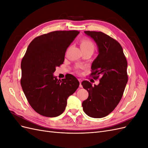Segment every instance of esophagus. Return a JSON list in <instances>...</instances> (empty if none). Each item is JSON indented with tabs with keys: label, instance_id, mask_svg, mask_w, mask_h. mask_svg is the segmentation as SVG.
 Listing matches in <instances>:
<instances>
[{
	"label": "esophagus",
	"instance_id": "34e87169",
	"mask_svg": "<svg viewBox=\"0 0 148 148\" xmlns=\"http://www.w3.org/2000/svg\"><path fill=\"white\" fill-rule=\"evenodd\" d=\"M78 81L79 82V87H82V80L81 79H78Z\"/></svg>",
	"mask_w": 148,
	"mask_h": 148
}]
</instances>
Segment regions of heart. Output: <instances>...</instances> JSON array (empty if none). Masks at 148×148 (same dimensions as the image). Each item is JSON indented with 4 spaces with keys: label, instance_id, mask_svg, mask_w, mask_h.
Wrapping results in <instances>:
<instances>
[{
    "label": "heart",
    "instance_id": "obj_1",
    "mask_svg": "<svg viewBox=\"0 0 148 148\" xmlns=\"http://www.w3.org/2000/svg\"><path fill=\"white\" fill-rule=\"evenodd\" d=\"M80 47H81L82 51H94L95 49V45L94 43L87 38H84L81 41L80 44Z\"/></svg>",
    "mask_w": 148,
    "mask_h": 148
}]
</instances>
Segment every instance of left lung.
<instances>
[{"label":"left lung","mask_w":148,"mask_h":148,"mask_svg":"<svg viewBox=\"0 0 148 148\" xmlns=\"http://www.w3.org/2000/svg\"><path fill=\"white\" fill-rule=\"evenodd\" d=\"M97 44L99 54L92 62L91 76L99 79L98 85L82 84L89 93L82 103L83 111L92 118H102L112 112L122 99L128 82L127 61L118 41L105 33L86 31Z\"/></svg>","instance_id":"left-lung-1"}]
</instances>
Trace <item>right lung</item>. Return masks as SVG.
<instances>
[{"label": "right lung", "instance_id": "right-lung-1", "mask_svg": "<svg viewBox=\"0 0 148 148\" xmlns=\"http://www.w3.org/2000/svg\"><path fill=\"white\" fill-rule=\"evenodd\" d=\"M79 31H56L30 42L21 60V85L31 107L39 114L55 117L64 112L67 99L79 83L73 75L58 80L53 75L64 63L67 48Z\"/></svg>", "mask_w": 148, "mask_h": 148}]
</instances>
